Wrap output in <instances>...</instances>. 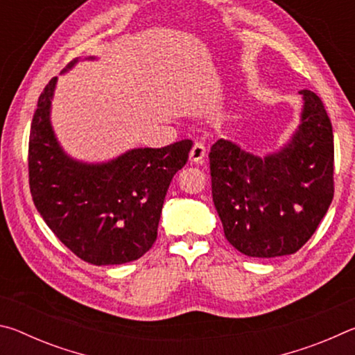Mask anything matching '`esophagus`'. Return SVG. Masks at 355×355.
Listing matches in <instances>:
<instances>
[{
	"label": "esophagus",
	"instance_id": "1",
	"mask_svg": "<svg viewBox=\"0 0 355 355\" xmlns=\"http://www.w3.org/2000/svg\"><path fill=\"white\" fill-rule=\"evenodd\" d=\"M205 156H207L205 146H203V144H200V142H196L194 147L191 148V153H189L191 163H203V161H205Z\"/></svg>",
	"mask_w": 355,
	"mask_h": 355
}]
</instances>
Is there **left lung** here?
Instances as JSON below:
<instances>
[{
    "mask_svg": "<svg viewBox=\"0 0 355 355\" xmlns=\"http://www.w3.org/2000/svg\"><path fill=\"white\" fill-rule=\"evenodd\" d=\"M304 97L291 141L264 158L219 139L209 152L213 202L227 241L241 254L272 258L297 252L334 199V133L321 98Z\"/></svg>",
    "mask_w": 355,
    "mask_h": 355,
    "instance_id": "left-lung-1",
    "label": "left lung"
}]
</instances>
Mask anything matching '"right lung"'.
<instances>
[{
    "instance_id": "obj_1",
    "label": "right lung",
    "mask_w": 355,
    "mask_h": 355,
    "mask_svg": "<svg viewBox=\"0 0 355 355\" xmlns=\"http://www.w3.org/2000/svg\"><path fill=\"white\" fill-rule=\"evenodd\" d=\"M56 80L51 78L40 94L29 135L34 205L59 241L81 260L97 266L135 261L156 241L166 192L188 161L192 141L135 148L105 164L71 159L50 123Z\"/></svg>"
}]
</instances>
